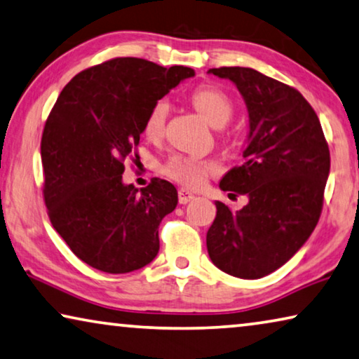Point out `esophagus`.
<instances>
[{
	"instance_id": "obj_1",
	"label": "esophagus",
	"mask_w": 359,
	"mask_h": 359,
	"mask_svg": "<svg viewBox=\"0 0 359 359\" xmlns=\"http://www.w3.org/2000/svg\"><path fill=\"white\" fill-rule=\"evenodd\" d=\"M195 198V195L191 194L189 189H180L179 190V203L180 205H187V203L191 201Z\"/></svg>"
}]
</instances>
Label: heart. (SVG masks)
I'll list each match as a JSON object with an SVG mask.
<instances>
[{
    "instance_id": "heart-1",
    "label": "heart",
    "mask_w": 359,
    "mask_h": 359,
    "mask_svg": "<svg viewBox=\"0 0 359 359\" xmlns=\"http://www.w3.org/2000/svg\"><path fill=\"white\" fill-rule=\"evenodd\" d=\"M190 100L196 111L214 127L226 126L233 116V101L224 90L206 85L191 92ZM169 104L165 100H158L147 112L143 122V133L149 140H158L163 137L168 119ZM161 172L185 187L203 185L210 175L219 172V164L212 159H203L189 154H174L163 164Z\"/></svg>"
}]
</instances>
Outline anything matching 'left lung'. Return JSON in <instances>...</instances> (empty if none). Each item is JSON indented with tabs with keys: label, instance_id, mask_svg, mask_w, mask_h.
I'll use <instances>...</instances> for the list:
<instances>
[{
	"label": "left lung",
	"instance_id": "8db88e82",
	"mask_svg": "<svg viewBox=\"0 0 359 359\" xmlns=\"http://www.w3.org/2000/svg\"><path fill=\"white\" fill-rule=\"evenodd\" d=\"M208 72L237 85L250 117L245 161L219 184L250 201L240 211L216 201L208 253L227 274L259 279L285 264L316 227L330 169L329 147L318 114L290 85L250 67Z\"/></svg>",
	"mask_w": 359,
	"mask_h": 359
}]
</instances>
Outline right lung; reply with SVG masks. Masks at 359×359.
<instances>
[{
  "label": "right lung",
  "instance_id": "1",
  "mask_svg": "<svg viewBox=\"0 0 359 359\" xmlns=\"http://www.w3.org/2000/svg\"><path fill=\"white\" fill-rule=\"evenodd\" d=\"M195 71L140 57H114L79 72L57 96L41 135L48 216L83 263L109 274L140 269L159 251L158 227L177 190L154 177L122 184L137 156L147 112Z\"/></svg>",
  "mask_w": 359,
  "mask_h": 359
}]
</instances>
